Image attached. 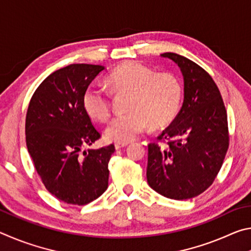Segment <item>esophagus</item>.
I'll return each instance as SVG.
<instances>
[{
  "label": "esophagus",
  "mask_w": 251,
  "mask_h": 251,
  "mask_svg": "<svg viewBox=\"0 0 251 251\" xmlns=\"http://www.w3.org/2000/svg\"><path fill=\"white\" fill-rule=\"evenodd\" d=\"M127 145H128V143H115V148L116 150H120V148L126 147Z\"/></svg>",
  "instance_id": "34e87169"
}]
</instances>
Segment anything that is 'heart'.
<instances>
[{
	"instance_id": "obj_1",
	"label": "heart",
	"mask_w": 251,
	"mask_h": 251,
	"mask_svg": "<svg viewBox=\"0 0 251 251\" xmlns=\"http://www.w3.org/2000/svg\"><path fill=\"white\" fill-rule=\"evenodd\" d=\"M106 84L114 94H130V113L117 116L105 129V136L116 143H129L143 134L150 125L161 127L171 123L179 113L182 85L175 74L155 73L139 62L123 63L110 72ZM83 108L95 121L105 122L110 116L109 95L101 88L90 85L82 96Z\"/></svg>"
}]
</instances>
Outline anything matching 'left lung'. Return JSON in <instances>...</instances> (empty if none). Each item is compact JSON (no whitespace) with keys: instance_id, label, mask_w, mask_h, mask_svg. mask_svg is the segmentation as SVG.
Segmentation results:
<instances>
[{"instance_id":"1","label":"left lung","mask_w":251,"mask_h":251,"mask_svg":"<svg viewBox=\"0 0 251 251\" xmlns=\"http://www.w3.org/2000/svg\"><path fill=\"white\" fill-rule=\"evenodd\" d=\"M179 66L184 103L175 120L148 145L147 182L163 196L194 198L214 182L229 146L227 112L217 85L185 56L160 54Z\"/></svg>"}]
</instances>
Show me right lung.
<instances>
[{"label":"right lung","mask_w":251,"mask_h":251,"mask_svg":"<svg viewBox=\"0 0 251 251\" xmlns=\"http://www.w3.org/2000/svg\"><path fill=\"white\" fill-rule=\"evenodd\" d=\"M105 67L72 64L55 71L29 101L25 136L45 188L59 201L86 205L108 187V161L115 146L83 151L100 137L82 105L88 85Z\"/></svg>","instance_id":"obj_1"}]
</instances>
